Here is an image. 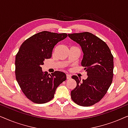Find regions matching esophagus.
I'll list each match as a JSON object with an SVG mask.
<instances>
[{
    "mask_svg": "<svg viewBox=\"0 0 128 128\" xmlns=\"http://www.w3.org/2000/svg\"><path fill=\"white\" fill-rule=\"evenodd\" d=\"M71 78V76L70 74H66V78H67V79H70V78Z\"/></svg>",
    "mask_w": 128,
    "mask_h": 128,
    "instance_id": "esophagus-1",
    "label": "esophagus"
}]
</instances>
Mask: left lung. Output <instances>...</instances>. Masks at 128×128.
<instances>
[{
    "instance_id": "1",
    "label": "left lung",
    "mask_w": 128,
    "mask_h": 128,
    "mask_svg": "<svg viewBox=\"0 0 128 128\" xmlns=\"http://www.w3.org/2000/svg\"><path fill=\"white\" fill-rule=\"evenodd\" d=\"M68 36L81 46L82 66L88 76L81 82V78L72 76L77 86L71 92V98L80 106H92L102 98L112 82L113 56L106 44L92 33H74Z\"/></svg>"
}]
</instances>
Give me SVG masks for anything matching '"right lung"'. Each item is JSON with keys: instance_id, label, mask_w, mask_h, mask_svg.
<instances>
[{"instance_id": "obj_1", "label": "right lung", "mask_w": 128, "mask_h": 128, "mask_svg": "<svg viewBox=\"0 0 128 128\" xmlns=\"http://www.w3.org/2000/svg\"><path fill=\"white\" fill-rule=\"evenodd\" d=\"M66 33L44 31L26 40L16 56V78L22 92L31 101L44 104L51 100L56 89L65 81L66 75L56 71L50 74L42 70L45 59H50L55 45L65 39Z\"/></svg>"}]
</instances>
